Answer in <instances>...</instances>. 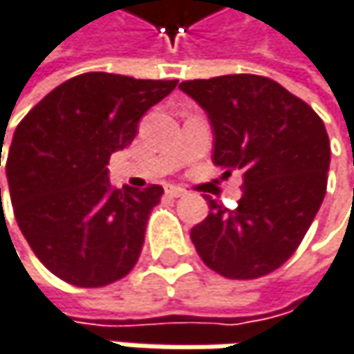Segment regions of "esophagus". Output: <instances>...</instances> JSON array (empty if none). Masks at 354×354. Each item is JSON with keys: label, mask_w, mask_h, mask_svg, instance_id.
Wrapping results in <instances>:
<instances>
[{"label": "esophagus", "mask_w": 354, "mask_h": 354, "mask_svg": "<svg viewBox=\"0 0 354 354\" xmlns=\"http://www.w3.org/2000/svg\"><path fill=\"white\" fill-rule=\"evenodd\" d=\"M165 191H167V195H171V197H183V195L187 193L183 187H177V185H167Z\"/></svg>", "instance_id": "1"}]
</instances>
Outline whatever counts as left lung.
<instances>
[{"instance_id": "obj_1", "label": "left lung", "mask_w": 354, "mask_h": 354, "mask_svg": "<svg viewBox=\"0 0 354 354\" xmlns=\"http://www.w3.org/2000/svg\"><path fill=\"white\" fill-rule=\"evenodd\" d=\"M179 88L209 118L212 161L241 169L236 209L207 197L209 215L191 230L199 258L232 280L260 278L284 264L326 193L330 142L320 116L278 82L254 74L187 80Z\"/></svg>"}]
</instances>
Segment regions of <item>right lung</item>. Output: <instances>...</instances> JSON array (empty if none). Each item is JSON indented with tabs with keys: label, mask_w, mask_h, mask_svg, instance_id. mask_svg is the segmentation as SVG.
Masks as SVG:
<instances>
[{
	"label": "right lung",
	"mask_w": 354,
	"mask_h": 354,
	"mask_svg": "<svg viewBox=\"0 0 354 354\" xmlns=\"http://www.w3.org/2000/svg\"><path fill=\"white\" fill-rule=\"evenodd\" d=\"M175 86L88 72L52 90L17 124L6 163L13 214L39 262L64 282L98 288L137 264L163 187L114 189L106 165Z\"/></svg>",
	"instance_id": "obj_1"
}]
</instances>
